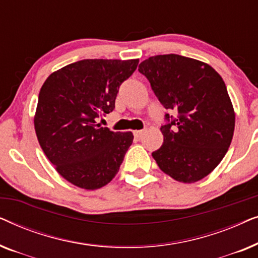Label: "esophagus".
<instances>
[{"label":"esophagus","mask_w":258,"mask_h":258,"mask_svg":"<svg viewBox=\"0 0 258 258\" xmlns=\"http://www.w3.org/2000/svg\"><path fill=\"white\" fill-rule=\"evenodd\" d=\"M143 133V130H135V132H134V136H135L136 139H140V137H142Z\"/></svg>","instance_id":"obj_1"}]
</instances>
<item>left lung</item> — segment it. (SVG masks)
<instances>
[{
	"mask_svg": "<svg viewBox=\"0 0 258 258\" xmlns=\"http://www.w3.org/2000/svg\"><path fill=\"white\" fill-rule=\"evenodd\" d=\"M139 72L176 114H165L163 144L151 154L154 160L178 182L204 178L223 160L234 135L235 111L224 81L207 63L176 54L151 56Z\"/></svg>",
	"mask_w": 258,
	"mask_h": 258,
	"instance_id": "obj_1",
	"label": "left lung"
}]
</instances>
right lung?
<instances>
[{
    "label": "right lung",
    "mask_w": 258,
    "mask_h": 258,
    "mask_svg": "<svg viewBox=\"0 0 258 258\" xmlns=\"http://www.w3.org/2000/svg\"><path fill=\"white\" fill-rule=\"evenodd\" d=\"M139 59H82L49 75L34 117L38 143L63 178L87 190L108 184L132 146V132H111L97 118L114 110L118 88Z\"/></svg>",
    "instance_id": "obj_1"
}]
</instances>
